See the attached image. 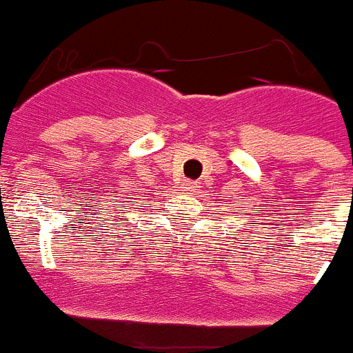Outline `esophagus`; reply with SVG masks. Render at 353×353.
Listing matches in <instances>:
<instances>
[{
    "mask_svg": "<svg viewBox=\"0 0 353 353\" xmlns=\"http://www.w3.org/2000/svg\"><path fill=\"white\" fill-rule=\"evenodd\" d=\"M183 188H185L186 192H194L195 188H197V183H192V181H185L183 183Z\"/></svg>",
    "mask_w": 353,
    "mask_h": 353,
    "instance_id": "1",
    "label": "esophagus"
}]
</instances>
